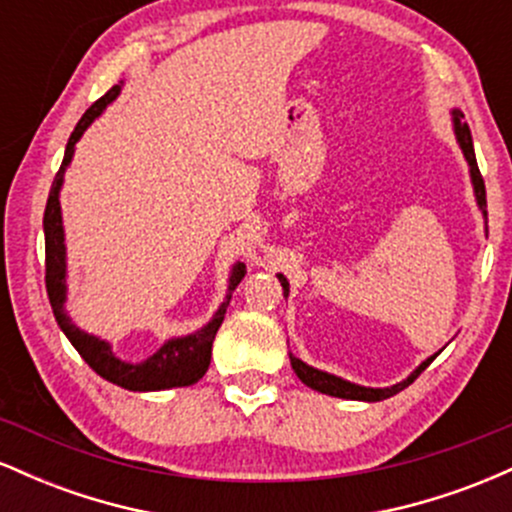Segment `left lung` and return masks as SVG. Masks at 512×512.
I'll return each mask as SVG.
<instances>
[{"instance_id": "left-lung-1", "label": "left lung", "mask_w": 512, "mask_h": 512, "mask_svg": "<svg viewBox=\"0 0 512 512\" xmlns=\"http://www.w3.org/2000/svg\"><path fill=\"white\" fill-rule=\"evenodd\" d=\"M452 125H455V137H457V144H460L464 158H467L469 163V175H472V185H474V197H477V204L481 209V214H484L486 219V187H484V178H481L479 173V166H477V156H474V144H472V132H469V125L464 122V115L460 110H452ZM279 281H281V289H284V296H289V281H286L284 274H279ZM443 351V349H440ZM438 351V354H440ZM438 354L428 356L424 363H421L419 368L414 370V373L409 375L407 380H402V383L392 385V387H363V385H356V383H349V380L344 378H337V375L332 373H325V370H317L313 366H308V363H303L301 358H296L293 354H289L291 358V368L296 370V375L301 378V383H305L308 387H313V390L322 392V395H330V397H342V399H361V402H380V399H387L392 395H397V392H402L404 387H409L414 383L416 378H419L424 370L431 366V361L436 358Z\"/></svg>"}]
</instances>
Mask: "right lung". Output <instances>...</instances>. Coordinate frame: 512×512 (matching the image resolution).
Returning <instances> with one entry per match:
<instances>
[{
    "label": "right lung",
    "instance_id": "right-lung-1",
    "mask_svg": "<svg viewBox=\"0 0 512 512\" xmlns=\"http://www.w3.org/2000/svg\"><path fill=\"white\" fill-rule=\"evenodd\" d=\"M122 81L110 88L103 98H98L91 108L86 110L84 117L76 122L72 137H69L67 149H64V161L60 170H57L55 180H52L48 207H45L43 216V231H45V289H48V298L55 313L57 325L67 334V339L79 351V356L96 370L101 378L108 383L125 387L132 392H156V390H170V387H187L195 385L204 373H207L211 361V344H214L216 332H219L223 315H226L228 303H231V293L243 279L238 267H233L231 284H228V293L223 298L214 317L202 327V330L187 334V337L168 339L154 356H149L142 363H127L113 354V346L105 339L93 337L74 325L72 317L64 310L67 303V248H64V226H62V209H60V190L64 182V170L72 163L74 146L86 132V127L96 120L98 115L108 108L110 103L120 96Z\"/></svg>",
    "mask_w": 512,
    "mask_h": 512
}]
</instances>
